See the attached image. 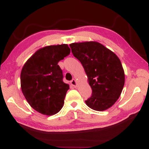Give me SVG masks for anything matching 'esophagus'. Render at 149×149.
<instances>
[{"label": "esophagus", "instance_id": "34e87169", "mask_svg": "<svg viewBox=\"0 0 149 149\" xmlns=\"http://www.w3.org/2000/svg\"><path fill=\"white\" fill-rule=\"evenodd\" d=\"M70 83H71V85H72L73 87H76V86H77V82H76V80H75V79H73L72 80L70 81Z\"/></svg>", "mask_w": 149, "mask_h": 149}]
</instances>
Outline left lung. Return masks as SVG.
<instances>
[{
  "label": "left lung",
  "mask_w": 149,
  "mask_h": 149,
  "mask_svg": "<svg viewBox=\"0 0 149 149\" xmlns=\"http://www.w3.org/2000/svg\"><path fill=\"white\" fill-rule=\"evenodd\" d=\"M70 47L73 56L82 64L92 89L86 104L97 111L109 109L119 97L125 83L121 61L97 42H74Z\"/></svg>",
  "instance_id": "8db88e82"
}]
</instances>
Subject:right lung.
<instances>
[{
    "label": "right lung",
    "mask_w": 149,
    "mask_h": 149,
    "mask_svg": "<svg viewBox=\"0 0 149 149\" xmlns=\"http://www.w3.org/2000/svg\"><path fill=\"white\" fill-rule=\"evenodd\" d=\"M70 53L66 44L45 47L34 53L22 68V93L38 113L55 115L64 105L69 85L63 81L62 70L58 64Z\"/></svg>",
    "instance_id": "1"
}]
</instances>
